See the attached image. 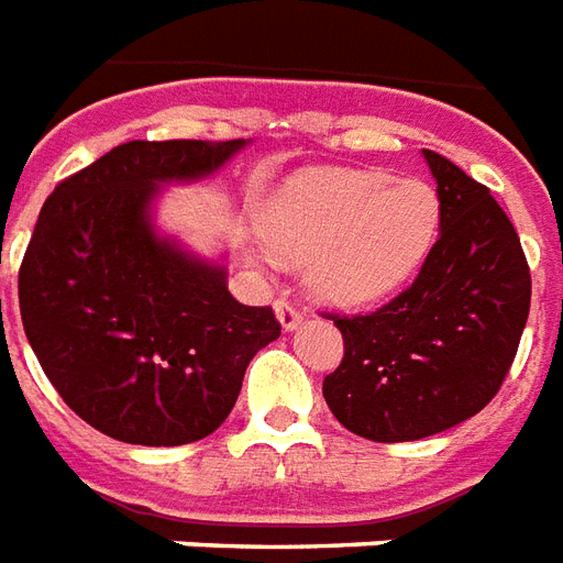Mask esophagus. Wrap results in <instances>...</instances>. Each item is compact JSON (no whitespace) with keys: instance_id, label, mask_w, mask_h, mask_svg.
I'll use <instances>...</instances> for the list:
<instances>
[{"instance_id":"esophagus-1","label":"esophagus","mask_w":563,"mask_h":563,"mask_svg":"<svg viewBox=\"0 0 563 563\" xmlns=\"http://www.w3.org/2000/svg\"><path fill=\"white\" fill-rule=\"evenodd\" d=\"M274 313H277V319H280L283 331H295V328L303 322L301 310H298L295 303L286 301V298H277V301H274Z\"/></svg>"}]
</instances>
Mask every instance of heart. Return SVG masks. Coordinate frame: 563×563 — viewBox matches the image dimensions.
Instances as JSON below:
<instances>
[{
  "instance_id": "obj_1",
  "label": "heart",
  "mask_w": 563,
  "mask_h": 563,
  "mask_svg": "<svg viewBox=\"0 0 563 563\" xmlns=\"http://www.w3.org/2000/svg\"><path fill=\"white\" fill-rule=\"evenodd\" d=\"M441 199L423 178L382 169H313L292 178L262 218V239L307 262L319 298L364 307L394 295L430 260Z\"/></svg>"
}]
</instances>
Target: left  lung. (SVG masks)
<instances>
[{"label": "left lung", "instance_id": "left-lung-1", "mask_svg": "<svg viewBox=\"0 0 563 563\" xmlns=\"http://www.w3.org/2000/svg\"><path fill=\"white\" fill-rule=\"evenodd\" d=\"M441 232L406 292L366 316H328L343 361L324 376L328 409L369 441H415L474 418L514 364L531 271L489 187L423 148Z\"/></svg>", "mask_w": 563, "mask_h": 563}]
</instances>
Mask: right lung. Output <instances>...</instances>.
Wrapping results in <instances>:
<instances>
[{"instance_id": "add662e5", "label": "right lung", "mask_w": 563, "mask_h": 563, "mask_svg": "<svg viewBox=\"0 0 563 563\" xmlns=\"http://www.w3.org/2000/svg\"><path fill=\"white\" fill-rule=\"evenodd\" d=\"M247 140H133L65 178L20 265L37 364L89 427L176 448L229 418L253 355L280 336L271 307L232 298L223 262L157 232L164 185L218 173Z\"/></svg>"}]
</instances>
